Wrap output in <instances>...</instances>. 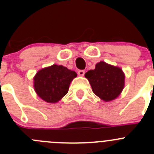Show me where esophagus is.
I'll return each mask as SVG.
<instances>
[{"label":"esophagus","mask_w":154,"mask_h":154,"mask_svg":"<svg viewBox=\"0 0 154 154\" xmlns=\"http://www.w3.org/2000/svg\"><path fill=\"white\" fill-rule=\"evenodd\" d=\"M85 74V71L84 70H80L78 71V75L80 76V77H83Z\"/></svg>","instance_id":"obj_1"}]
</instances>
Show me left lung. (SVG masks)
<instances>
[{
    "instance_id": "8db88e82",
    "label": "left lung",
    "mask_w": 154,
    "mask_h": 154,
    "mask_svg": "<svg viewBox=\"0 0 154 154\" xmlns=\"http://www.w3.org/2000/svg\"><path fill=\"white\" fill-rule=\"evenodd\" d=\"M85 77L93 92L104 101H111L119 97L125 86L123 71L103 61L97 63L94 70L86 72Z\"/></svg>"
}]
</instances>
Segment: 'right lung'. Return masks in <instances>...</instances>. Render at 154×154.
<instances>
[{"instance_id": "obj_1", "label": "right lung", "mask_w": 154, "mask_h": 154, "mask_svg": "<svg viewBox=\"0 0 154 154\" xmlns=\"http://www.w3.org/2000/svg\"><path fill=\"white\" fill-rule=\"evenodd\" d=\"M75 71L63 66L53 65L41 69L34 77L33 86L38 97L48 103H57L68 93Z\"/></svg>"}]
</instances>
